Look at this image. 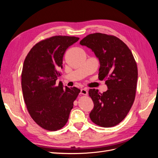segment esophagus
I'll list each match as a JSON object with an SVG mask.
<instances>
[{"label":"esophagus","instance_id":"1","mask_svg":"<svg viewBox=\"0 0 158 158\" xmlns=\"http://www.w3.org/2000/svg\"><path fill=\"white\" fill-rule=\"evenodd\" d=\"M80 94H82V95H86L88 94V92H87V90L85 89H81V91H80Z\"/></svg>","mask_w":158,"mask_h":158}]
</instances>
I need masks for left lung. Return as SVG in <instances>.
<instances>
[{"mask_svg": "<svg viewBox=\"0 0 158 158\" xmlns=\"http://www.w3.org/2000/svg\"><path fill=\"white\" fill-rule=\"evenodd\" d=\"M80 44L92 49L99 59V80L106 81L108 89L88 92L94 107L89 117L95 125L112 127L126 117L135 99L138 69L131 51L116 36L94 33Z\"/></svg>", "mask_w": 158, "mask_h": 158, "instance_id": "obj_1", "label": "left lung"}]
</instances>
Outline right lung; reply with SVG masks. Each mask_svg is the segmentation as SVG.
<instances>
[{
	"label": "right lung",
	"mask_w": 158,
	"mask_h": 158,
	"mask_svg": "<svg viewBox=\"0 0 158 158\" xmlns=\"http://www.w3.org/2000/svg\"><path fill=\"white\" fill-rule=\"evenodd\" d=\"M55 35L43 40L28 52L22 71V89L28 113L38 125L50 131L63 128L69 120L80 89L56 85L66 50L79 40Z\"/></svg>",
	"instance_id": "add662e5"
}]
</instances>
